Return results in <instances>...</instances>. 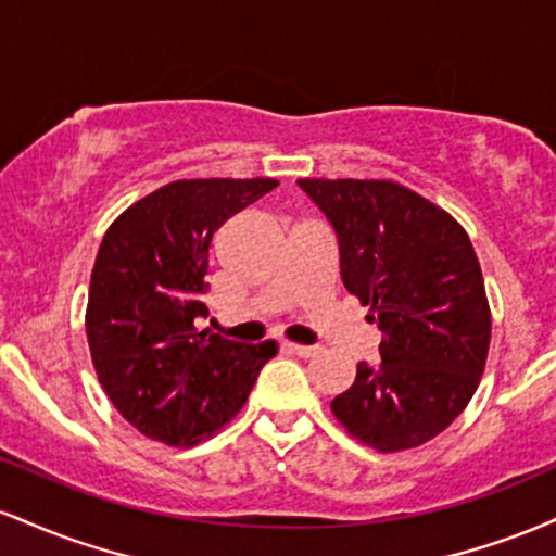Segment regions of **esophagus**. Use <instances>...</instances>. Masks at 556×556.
<instances>
[{
	"label": "esophagus",
	"instance_id": "obj_1",
	"mask_svg": "<svg viewBox=\"0 0 556 556\" xmlns=\"http://www.w3.org/2000/svg\"><path fill=\"white\" fill-rule=\"evenodd\" d=\"M285 350L287 353L298 355V358H311V355L318 353V348H314V344H295V342H285Z\"/></svg>",
	"mask_w": 556,
	"mask_h": 556
}]
</instances>
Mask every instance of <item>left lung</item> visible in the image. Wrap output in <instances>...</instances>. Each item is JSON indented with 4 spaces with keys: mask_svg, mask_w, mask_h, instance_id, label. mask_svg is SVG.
<instances>
[{
    "mask_svg": "<svg viewBox=\"0 0 556 556\" xmlns=\"http://www.w3.org/2000/svg\"><path fill=\"white\" fill-rule=\"evenodd\" d=\"M298 185L334 227L342 282L381 331V363H358L331 413L379 452L426 444L465 410L486 366L491 311L468 232L392 180Z\"/></svg>",
    "mask_w": 556,
    "mask_h": 556,
    "instance_id": "8db88e82",
    "label": "left lung"
}]
</instances>
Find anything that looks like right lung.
Wrapping results in <instances>:
<instances>
[{"label":"right lung","instance_id":"obj_1","mask_svg":"<svg viewBox=\"0 0 556 556\" xmlns=\"http://www.w3.org/2000/svg\"><path fill=\"white\" fill-rule=\"evenodd\" d=\"M253 180H177L132 203L106 229L88 290L86 334L106 397L127 424L193 446L240 413L277 342L198 331L208 316V248L229 216L277 188Z\"/></svg>","mask_w":556,"mask_h":556}]
</instances>
